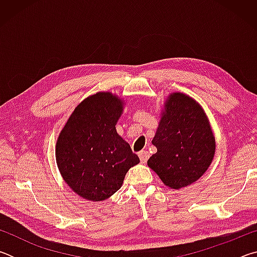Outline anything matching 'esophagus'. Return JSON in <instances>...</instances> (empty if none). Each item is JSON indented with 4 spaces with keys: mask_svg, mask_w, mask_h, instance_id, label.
I'll return each instance as SVG.
<instances>
[{
    "mask_svg": "<svg viewBox=\"0 0 257 257\" xmlns=\"http://www.w3.org/2000/svg\"><path fill=\"white\" fill-rule=\"evenodd\" d=\"M138 156H139V159H141V161L143 163H145L147 160H149V158H150V153L147 151H141L138 153Z\"/></svg>",
    "mask_w": 257,
    "mask_h": 257,
    "instance_id": "obj_1",
    "label": "esophagus"
}]
</instances>
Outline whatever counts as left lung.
Listing matches in <instances>:
<instances>
[{"label":"left lung","mask_w":257,"mask_h":257,"mask_svg":"<svg viewBox=\"0 0 257 257\" xmlns=\"http://www.w3.org/2000/svg\"><path fill=\"white\" fill-rule=\"evenodd\" d=\"M152 144L158 152L147 164L164 185L173 189L199 179L215 153V139L205 112L195 99L182 93L171 94L165 102Z\"/></svg>","instance_id":"1"}]
</instances>
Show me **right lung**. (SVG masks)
I'll list each match as a JSON object with an SVG mask.
<instances>
[{
	"instance_id": "obj_1",
	"label": "right lung",
	"mask_w": 257,
	"mask_h": 257,
	"mask_svg": "<svg viewBox=\"0 0 257 257\" xmlns=\"http://www.w3.org/2000/svg\"><path fill=\"white\" fill-rule=\"evenodd\" d=\"M123 103L111 93L85 98L72 112L56 142V163L64 181L82 198L104 201L120 189L139 163L115 130Z\"/></svg>"
}]
</instances>
